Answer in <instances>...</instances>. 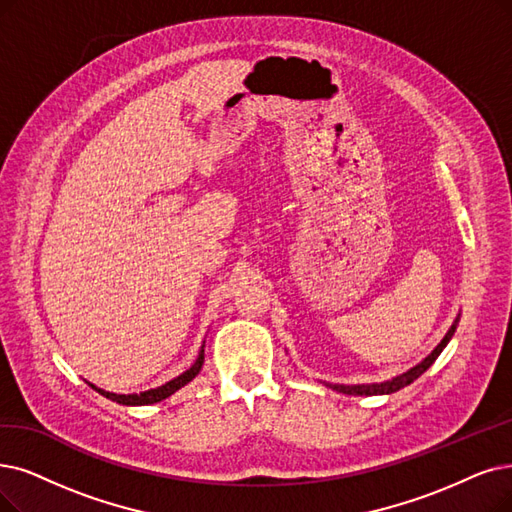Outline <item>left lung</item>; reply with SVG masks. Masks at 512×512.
<instances>
[{
  "label": "left lung",
  "mask_w": 512,
  "mask_h": 512,
  "mask_svg": "<svg viewBox=\"0 0 512 512\" xmlns=\"http://www.w3.org/2000/svg\"><path fill=\"white\" fill-rule=\"evenodd\" d=\"M458 321H460V313H458V317L454 319L452 327H449V330H447V334L443 336V340L431 351V355H426L420 363H416L414 367H410V370L399 374V376H395V378H391V380L370 382V384H332V382H325V386H330V388H334V391L344 393V395H359V397H361V395L370 397V395H391V393H397V391H401L403 386L412 384L416 378H420V376L428 370V367H431V365L435 363V359L443 353L447 342L452 340V336H454V332H456Z\"/></svg>",
  "instance_id": "1"
}]
</instances>
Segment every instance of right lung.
<instances>
[{
  "instance_id": "right-lung-1",
  "label": "right lung",
  "mask_w": 512,
  "mask_h": 512,
  "mask_svg": "<svg viewBox=\"0 0 512 512\" xmlns=\"http://www.w3.org/2000/svg\"><path fill=\"white\" fill-rule=\"evenodd\" d=\"M203 346H206V342L201 344L199 355H197V359L193 361V365L189 367L187 372H182L180 376L172 378V380L166 382V384H161V386H157V388H151V391L132 393V395H117V393L102 391V388H98V386H94V384H90V382H88V384L94 388L96 393H100L102 397H107V399H111V401H115V403H121V405H151V403H159V401H163V399H168L170 395H174L176 391H180L182 386L189 384V382L201 372V365H203Z\"/></svg>"
}]
</instances>
